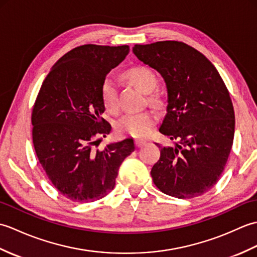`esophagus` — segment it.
I'll return each mask as SVG.
<instances>
[{
    "label": "esophagus",
    "mask_w": 257,
    "mask_h": 257,
    "mask_svg": "<svg viewBox=\"0 0 257 257\" xmlns=\"http://www.w3.org/2000/svg\"><path fill=\"white\" fill-rule=\"evenodd\" d=\"M146 144V141L143 139H136L135 140V146L137 147V148H140V147H143Z\"/></svg>",
    "instance_id": "obj_1"
}]
</instances>
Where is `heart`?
Listing matches in <instances>:
<instances>
[{
  "label": "heart",
  "instance_id": "b5f03b06",
  "mask_svg": "<svg viewBox=\"0 0 257 257\" xmlns=\"http://www.w3.org/2000/svg\"><path fill=\"white\" fill-rule=\"evenodd\" d=\"M124 77L127 78L134 86L137 87L145 94L150 92L156 88L157 77L152 70L143 65L134 66L125 70ZM101 100L102 105L109 112H117L119 109L118 105V92L117 86L114 81L107 77L102 81L101 85ZM148 101L151 105L159 106L161 99L159 96L151 95L148 97ZM156 123V118L149 111L139 113H128L119 119L116 123V129L120 135L132 136V137L141 138L149 135L152 127Z\"/></svg>",
  "mask_w": 257,
  "mask_h": 257
}]
</instances>
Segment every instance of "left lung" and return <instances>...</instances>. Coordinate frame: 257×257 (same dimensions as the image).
<instances>
[{
	"label": "left lung",
	"mask_w": 257,
	"mask_h": 257,
	"mask_svg": "<svg viewBox=\"0 0 257 257\" xmlns=\"http://www.w3.org/2000/svg\"><path fill=\"white\" fill-rule=\"evenodd\" d=\"M133 51L166 81L167 114L159 132L177 141L157 144L154 183L178 199L204 194L219 181L234 139L235 116L224 81L203 54L183 42L137 44Z\"/></svg>",
	"instance_id": "1"
}]
</instances>
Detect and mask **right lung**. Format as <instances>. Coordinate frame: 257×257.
Listing matches in <instances>:
<instances>
[{
  "label": "right lung",
  "mask_w": 257,
  "mask_h": 257,
  "mask_svg": "<svg viewBox=\"0 0 257 257\" xmlns=\"http://www.w3.org/2000/svg\"><path fill=\"white\" fill-rule=\"evenodd\" d=\"M129 46L95 44L73 48L52 67L32 110L33 145L59 193L79 203L113 189L122 161L135 150L124 139L97 149L111 125L101 117V85L128 55Z\"/></svg>",
  "instance_id": "right-lung-1"
}]
</instances>
